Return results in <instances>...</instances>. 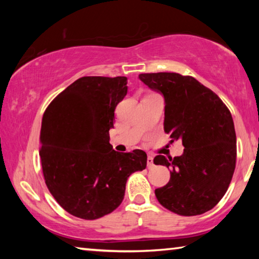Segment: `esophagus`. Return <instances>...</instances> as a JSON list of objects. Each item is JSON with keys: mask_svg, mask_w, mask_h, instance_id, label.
<instances>
[{"mask_svg": "<svg viewBox=\"0 0 259 259\" xmlns=\"http://www.w3.org/2000/svg\"><path fill=\"white\" fill-rule=\"evenodd\" d=\"M154 166V162H153V156L148 155L147 156V168H153Z\"/></svg>", "mask_w": 259, "mask_h": 259, "instance_id": "34e87169", "label": "esophagus"}]
</instances>
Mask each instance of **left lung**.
I'll list each match as a JSON object with an SVG mask.
<instances>
[{
    "label": "left lung",
    "instance_id": "obj_1",
    "mask_svg": "<svg viewBox=\"0 0 259 259\" xmlns=\"http://www.w3.org/2000/svg\"><path fill=\"white\" fill-rule=\"evenodd\" d=\"M140 81L163 95L164 131L181 139V156L154 157L170 169V181L156 188L159 202L181 216L211 210L233 177L236 136L230 109L218 96L192 76L178 73H144Z\"/></svg>",
    "mask_w": 259,
    "mask_h": 259
}]
</instances>
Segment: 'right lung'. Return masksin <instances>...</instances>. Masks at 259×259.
Segmentation results:
<instances>
[{
	"label": "right lung",
	"instance_id": "1",
	"mask_svg": "<svg viewBox=\"0 0 259 259\" xmlns=\"http://www.w3.org/2000/svg\"><path fill=\"white\" fill-rule=\"evenodd\" d=\"M128 93L125 76H83L47 107L41 163L48 190L73 216L93 221L124 198L128 177L146 168L142 150L120 153L109 144L114 112Z\"/></svg>",
	"mask_w": 259,
	"mask_h": 259
}]
</instances>
